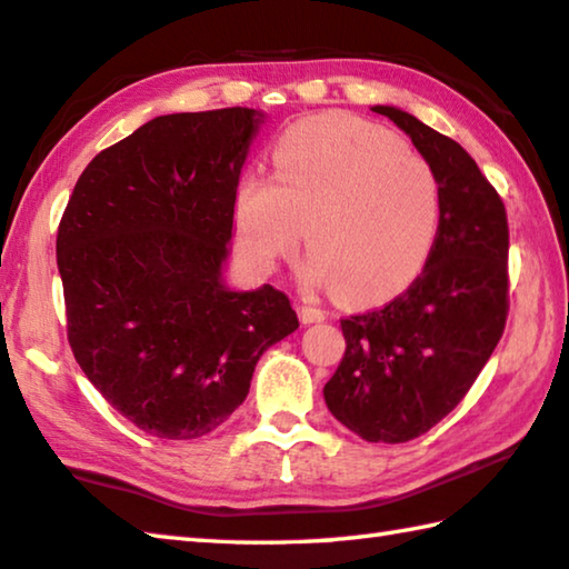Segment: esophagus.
<instances>
[{"label": "esophagus", "mask_w": 569, "mask_h": 569, "mask_svg": "<svg viewBox=\"0 0 569 569\" xmlns=\"http://www.w3.org/2000/svg\"><path fill=\"white\" fill-rule=\"evenodd\" d=\"M298 316H301L303 323H318V320L326 318V311H320L313 303H308L306 298L301 303H298Z\"/></svg>", "instance_id": "34e87169"}]
</instances>
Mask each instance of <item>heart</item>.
Segmentation results:
<instances>
[{
	"label": "heart",
	"mask_w": 569,
	"mask_h": 569,
	"mask_svg": "<svg viewBox=\"0 0 569 569\" xmlns=\"http://www.w3.org/2000/svg\"><path fill=\"white\" fill-rule=\"evenodd\" d=\"M276 179L246 173L233 226L241 256L273 271L306 226V276L343 303H373L410 283L440 221L430 163L396 133L348 113L293 123L273 143Z\"/></svg>",
	"instance_id": "heart-1"
}]
</instances>
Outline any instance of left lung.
<instances>
[{"mask_svg":"<svg viewBox=\"0 0 569 569\" xmlns=\"http://www.w3.org/2000/svg\"><path fill=\"white\" fill-rule=\"evenodd\" d=\"M410 137L440 191L438 233L406 293L340 320L346 353L328 410L368 442H408L470 390L508 320V213L458 141L412 113L373 107Z\"/></svg>","mask_w":569,"mask_h":569,"instance_id":"1","label":"left lung"}]
</instances>
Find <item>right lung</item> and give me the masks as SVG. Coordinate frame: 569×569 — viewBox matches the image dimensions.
Wrapping results in <instances>:
<instances>
[{
    "instance_id": "obj_1",
    "label": "right lung",
    "mask_w": 569,
    "mask_h": 569,
    "mask_svg": "<svg viewBox=\"0 0 569 569\" xmlns=\"http://www.w3.org/2000/svg\"><path fill=\"white\" fill-rule=\"evenodd\" d=\"M263 111L167 113L91 159L61 216L57 266L79 368L153 438L231 418L258 358L298 328L288 296L223 281L233 196Z\"/></svg>"
}]
</instances>
